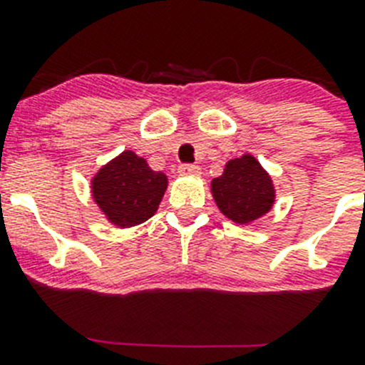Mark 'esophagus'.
Here are the masks:
<instances>
[{
    "label": "esophagus",
    "mask_w": 365,
    "mask_h": 365,
    "mask_svg": "<svg viewBox=\"0 0 365 365\" xmlns=\"http://www.w3.org/2000/svg\"><path fill=\"white\" fill-rule=\"evenodd\" d=\"M201 168L195 164H180L179 166V175H199Z\"/></svg>",
    "instance_id": "obj_1"
}]
</instances>
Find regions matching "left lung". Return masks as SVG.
Here are the masks:
<instances>
[{"mask_svg": "<svg viewBox=\"0 0 365 365\" xmlns=\"http://www.w3.org/2000/svg\"><path fill=\"white\" fill-rule=\"evenodd\" d=\"M210 192L221 214L237 225L257 221L276 202L272 177L250 153L228 160L222 175L212 179Z\"/></svg>", "mask_w": 365, "mask_h": 365, "instance_id": "obj_1", "label": "left lung"}]
</instances>
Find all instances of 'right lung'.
<instances>
[{"label":"right lung","instance_id":"add662e5","mask_svg":"<svg viewBox=\"0 0 365 365\" xmlns=\"http://www.w3.org/2000/svg\"><path fill=\"white\" fill-rule=\"evenodd\" d=\"M168 188V177L151 170L144 157L124 150L91 177V197L117 228H131L153 217Z\"/></svg>","mask_w":365,"mask_h":365}]
</instances>
